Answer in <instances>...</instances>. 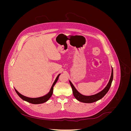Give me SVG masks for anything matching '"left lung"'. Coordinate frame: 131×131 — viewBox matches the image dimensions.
<instances>
[{
	"label": "left lung",
	"mask_w": 131,
	"mask_h": 131,
	"mask_svg": "<svg viewBox=\"0 0 131 131\" xmlns=\"http://www.w3.org/2000/svg\"><path fill=\"white\" fill-rule=\"evenodd\" d=\"M113 69L112 67V74H111V77L110 78V80L109 81V82L108 83V84H107L105 88L102 91H101V92H98L97 94L91 95V96H85V95L81 94L80 92H78V90L76 89H75L74 86L70 80H69V83L71 87H72L74 96L78 101L82 103H93L101 100V99H102L105 96V95L106 94V93L108 92V91L110 88L111 85H112V83L113 81Z\"/></svg>",
	"instance_id": "8db88e82"
}]
</instances>
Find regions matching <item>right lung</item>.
Returning a JSON list of instances; mask_svg holds the SVG:
<instances>
[{
    "label": "right lung",
    "mask_w": 131,
    "mask_h": 131,
    "mask_svg": "<svg viewBox=\"0 0 131 131\" xmlns=\"http://www.w3.org/2000/svg\"><path fill=\"white\" fill-rule=\"evenodd\" d=\"M60 74H59L58 75V76L57 77V78H56V79H55V80H54V82L53 83L52 86H51V88L49 91V92L48 93H47L46 94H45V96H43L42 97H38V98H30V97H28L23 96V95L21 94L20 93H19L18 91L15 89V91H16V92L17 93V94L18 95V96L21 99H22L23 101H25L27 102L30 103L34 104H38L43 103H45L48 101L50 99V98L51 97V96L52 95L53 87H54V85L56 84V83L57 82L58 79V77L59 75H60Z\"/></svg>",
    "instance_id": "1"
}]
</instances>
